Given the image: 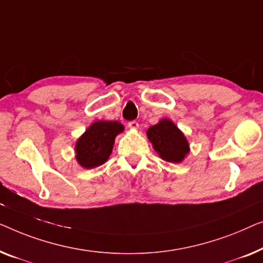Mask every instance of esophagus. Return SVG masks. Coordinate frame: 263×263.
<instances>
[{
  "label": "esophagus",
  "instance_id": "1",
  "mask_svg": "<svg viewBox=\"0 0 263 263\" xmlns=\"http://www.w3.org/2000/svg\"><path fill=\"white\" fill-rule=\"evenodd\" d=\"M128 127H130L131 130H138L139 124L137 123L136 120H132V121H130V123H128Z\"/></svg>",
  "mask_w": 263,
  "mask_h": 263
}]
</instances>
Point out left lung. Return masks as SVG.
I'll list each match as a JSON object with an SVG mask.
<instances>
[{"mask_svg":"<svg viewBox=\"0 0 263 263\" xmlns=\"http://www.w3.org/2000/svg\"><path fill=\"white\" fill-rule=\"evenodd\" d=\"M146 136L162 160L181 163L190 154V143L186 136L168 118H163L147 128Z\"/></svg>","mask_w":263,"mask_h":263,"instance_id":"8db88e82","label":"left lung"}]
</instances>
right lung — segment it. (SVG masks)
<instances>
[{
	"instance_id": "obj_1",
	"label": "right lung",
	"mask_w": 263,
	"mask_h": 263,
	"mask_svg": "<svg viewBox=\"0 0 263 263\" xmlns=\"http://www.w3.org/2000/svg\"><path fill=\"white\" fill-rule=\"evenodd\" d=\"M121 132H124V125L118 121H95L76 140L77 163L84 169H93L105 163L112 154L116 137Z\"/></svg>"
}]
</instances>
